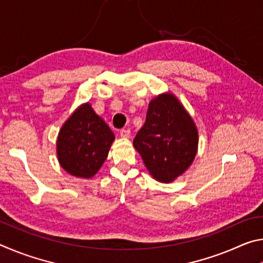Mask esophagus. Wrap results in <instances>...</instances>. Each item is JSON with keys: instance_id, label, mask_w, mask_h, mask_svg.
<instances>
[{"instance_id": "esophagus-1", "label": "esophagus", "mask_w": 263, "mask_h": 263, "mask_svg": "<svg viewBox=\"0 0 263 263\" xmlns=\"http://www.w3.org/2000/svg\"><path fill=\"white\" fill-rule=\"evenodd\" d=\"M119 136H121L122 138H130L131 131L127 130V128H122V130L119 131Z\"/></svg>"}]
</instances>
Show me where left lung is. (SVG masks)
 I'll return each mask as SVG.
<instances>
[{
    "label": "left lung",
    "instance_id": "1",
    "mask_svg": "<svg viewBox=\"0 0 263 263\" xmlns=\"http://www.w3.org/2000/svg\"><path fill=\"white\" fill-rule=\"evenodd\" d=\"M197 144L198 133L193 119L172 94L149 102L146 122L133 140L148 172L166 183L188 169Z\"/></svg>",
    "mask_w": 263,
    "mask_h": 263
}]
</instances>
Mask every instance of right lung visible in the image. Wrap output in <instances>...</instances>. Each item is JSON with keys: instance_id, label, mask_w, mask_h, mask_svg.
Returning <instances> with one entry per match:
<instances>
[{"instance_id": "obj_1", "label": "right lung", "mask_w": 263, "mask_h": 263, "mask_svg": "<svg viewBox=\"0 0 263 263\" xmlns=\"http://www.w3.org/2000/svg\"><path fill=\"white\" fill-rule=\"evenodd\" d=\"M115 136L89 103L83 104L64 124L58 137L61 167L78 177L94 176L108 157Z\"/></svg>"}]
</instances>
